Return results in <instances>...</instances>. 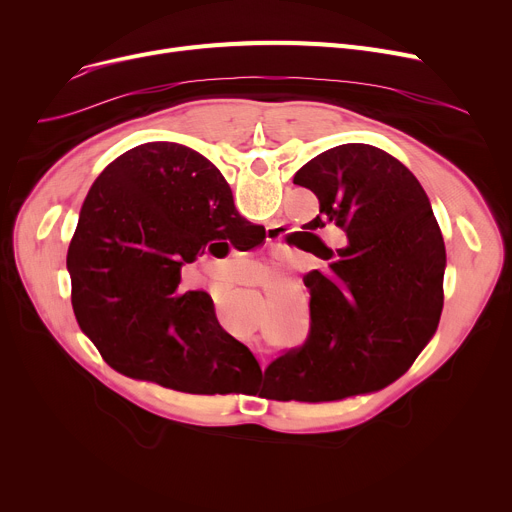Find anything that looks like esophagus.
Here are the masks:
<instances>
[{
	"mask_svg": "<svg viewBox=\"0 0 512 512\" xmlns=\"http://www.w3.org/2000/svg\"><path fill=\"white\" fill-rule=\"evenodd\" d=\"M278 253H280V255H288V253H286L284 249H280V247H278Z\"/></svg>",
	"mask_w": 512,
	"mask_h": 512,
	"instance_id": "34e87169",
	"label": "esophagus"
}]
</instances>
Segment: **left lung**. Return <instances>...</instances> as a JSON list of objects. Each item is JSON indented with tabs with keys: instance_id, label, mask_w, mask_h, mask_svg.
I'll use <instances>...</instances> for the list:
<instances>
[{
	"instance_id": "8db88e82",
	"label": "left lung",
	"mask_w": 512,
	"mask_h": 512,
	"mask_svg": "<svg viewBox=\"0 0 512 512\" xmlns=\"http://www.w3.org/2000/svg\"><path fill=\"white\" fill-rule=\"evenodd\" d=\"M319 199L311 230L346 232L342 249L315 236L328 272H309L311 328L267 371L284 400L326 402L382 390L434 336L444 305L446 249L419 180L390 153L348 143L294 176Z\"/></svg>"
}]
</instances>
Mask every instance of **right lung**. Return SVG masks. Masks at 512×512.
Here are the masks:
<instances>
[{
    "label": "right lung",
    "instance_id": "1",
    "mask_svg": "<svg viewBox=\"0 0 512 512\" xmlns=\"http://www.w3.org/2000/svg\"><path fill=\"white\" fill-rule=\"evenodd\" d=\"M253 232L220 170L178 143L122 153L93 182L68 247L72 307L97 351L128 378L188 394H226L261 375L222 330L203 290L180 294L182 265L213 240ZM211 247V245H209Z\"/></svg>",
    "mask_w": 512,
    "mask_h": 512
}]
</instances>
